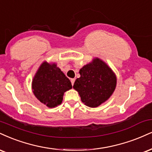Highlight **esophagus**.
<instances>
[{"instance_id":"obj_1","label":"esophagus","mask_w":152,"mask_h":152,"mask_svg":"<svg viewBox=\"0 0 152 152\" xmlns=\"http://www.w3.org/2000/svg\"><path fill=\"white\" fill-rule=\"evenodd\" d=\"M71 84H72V85H74V82H75V79H74V78H71Z\"/></svg>"}]
</instances>
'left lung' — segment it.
<instances>
[{
	"instance_id": "obj_1",
	"label": "left lung",
	"mask_w": 152,
	"mask_h": 152,
	"mask_svg": "<svg viewBox=\"0 0 152 152\" xmlns=\"http://www.w3.org/2000/svg\"><path fill=\"white\" fill-rule=\"evenodd\" d=\"M81 77L73 88L77 91L81 101L90 107L101 105L112 96L115 89L117 78L112 69L103 61L95 58L80 69Z\"/></svg>"
}]
</instances>
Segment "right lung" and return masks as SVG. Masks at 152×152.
<instances>
[{
    "mask_svg": "<svg viewBox=\"0 0 152 152\" xmlns=\"http://www.w3.org/2000/svg\"><path fill=\"white\" fill-rule=\"evenodd\" d=\"M72 88L70 80L56 66L44 61L32 82L33 94L41 103L49 107L61 103L64 94Z\"/></svg>",
    "mask_w": 152,
    "mask_h": 152,
    "instance_id": "add662e5",
    "label": "right lung"
}]
</instances>
